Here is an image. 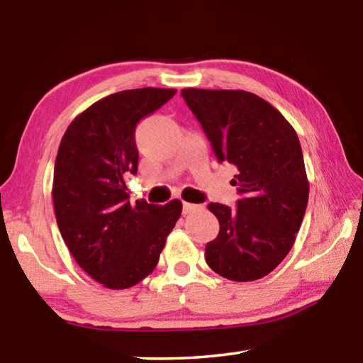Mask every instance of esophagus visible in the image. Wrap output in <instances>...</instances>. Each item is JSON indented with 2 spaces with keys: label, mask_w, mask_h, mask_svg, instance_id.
<instances>
[{
  "label": "esophagus",
  "mask_w": 363,
  "mask_h": 363,
  "mask_svg": "<svg viewBox=\"0 0 363 363\" xmlns=\"http://www.w3.org/2000/svg\"><path fill=\"white\" fill-rule=\"evenodd\" d=\"M201 205H194V203H187V201H184L182 203V214H190L196 210H200Z\"/></svg>",
  "instance_id": "34e87169"
}]
</instances>
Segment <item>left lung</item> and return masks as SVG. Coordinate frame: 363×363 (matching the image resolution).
<instances>
[{"label": "left lung", "mask_w": 363, "mask_h": 363, "mask_svg": "<svg viewBox=\"0 0 363 363\" xmlns=\"http://www.w3.org/2000/svg\"><path fill=\"white\" fill-rule=\"evenodd\" d=\"M219 163L237 168V208L210 203L219 233L205 259L220 277H266L290 253L303 223L309 182L296 131L259 96L235 89H182Z\"/></svg>", "instance_id": "obj_1"}]
</instances>
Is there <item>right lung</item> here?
I'll return each instance as SVG.
<instances>
[{
	"mask_svg": "<svg viewBox=\"0 0 363 363\" xmlns=\"http://www.w3.org/2000/svg\"><path fill=\"white\" fill-rule=\"evenodd\" d=\"M176 89L140 88L110 94L67 128L54 164L52 200L59 230L78 266L106 288L139 284L160 259L182 203H131L125 174L138 173V123Z\"/></svg>",
	"mask_w": 363,
	"mask_h": 363,
	"instance_id": "right-lung-1",
	"label": "right lung"
}]
</instances>
